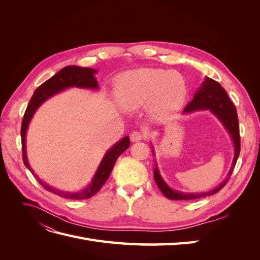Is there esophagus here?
<instances>
[{
  "label": "esophagus",
  "mask_w": 260,
  "mask_h": 260,
  "mask_svg": "<svg viewBox=\"0 0 260 260\" xmlns=\"http://www.w3.org/2000/svg\"><path fill=\"white\" fill-rule=\"evenodd\" d=\"M143 138H144V135L140 131H133L130 136L132 142H139V141H141Z\"/></svg>",
  "instance_id": "34e87169"
}]
</instances>
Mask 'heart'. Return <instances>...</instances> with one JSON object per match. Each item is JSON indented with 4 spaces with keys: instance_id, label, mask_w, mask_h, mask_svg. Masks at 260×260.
<instances>
[{
    "instance_id": "obj_1",
    "label": "heart",
    "mask_w": 260,
    "mask_h": 260,
    "mask_svg": "<svg viewBox=\"0 0 260 260\" xmlns=\"http://www.w3.org/2000/svg\"><path fill=\"white\" fill-rule=\"evenodd\" d=\"M186 93L182 76L165 69L131 70L121 75L117 84V95L124 108L136 109L151 101L152 109L158 114L176 111Z\"/></svg>"
}]
</instances>
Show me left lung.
I'll return each mask as SVG.
<instances>
[{"label":"left lung","instance_id":"8db88e82","mask_svg":"<svg viewBox=\"0 0 260 260\" xmlns=\"http://www.w3.org/2000/svg\"><path fill=\"white\" fill-rule=\"evenodd\" d=\"M206 109H209V111L223 123L224 128L229 131L230 136L232 138L233 144H234V158H233L231 169L223 182L218 187L214 188V190L206 193H183V192H178L170 188L166 184V182L162 180L158 171V168H157V165H155V169H154L155 182L157 186L159 187L161 193L169 200H175V201L198 200L202 198H206V196L214 195L221 190V188L226 184L228 180H229L230 176L232 175L235 164H237L238 157L240 155V147H241L240 127H239L237 108H235L234 104L232 103L229 96H228V94L221 86V84L218 83L215 80L210 79L208 77L201 85L200 90L194 94L193 100L185 106L183 113L188 114L196 111H206Z\"/></svg>","mask_w":260,"mask_h":260}]
</instances>
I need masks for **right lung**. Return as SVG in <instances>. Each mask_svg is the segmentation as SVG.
<instances>
[{
  "label": "right lung",
  "instance_id": "right-lung-1",
  "mask_svg": "<svg viewBox=\"0 0 260 260\" xmlns=\"http://www.w3.org/2000/svg\"><path fill=\"white\" fill-rule=\"evenodd\" d=\"M96 73V70L93 68H85L79 66H66L65 68H62L56 75H54L49 80H46L35 91L32 98L29 101L25 115H23L22 118L20 133L23 164H25V166L31 171V174L37 178L39 183H40L45 190L56 194L60 196V198L70 200H85L92 198L93 195H95L101 190V187L105 184L118 157L130 146L129 137H124L119 141V142H117L112 148H109L105 156L103 157V159H102L95 175H94L91 181V183L80 192H64L60 190H56V188L42 182L30 167L26 153V132L31 118L35 115L37 109L40 107L43 102L55 95L56 93L68 88H74V86H76V88L82 89H99V83L95 79V77H94V74Z\"/></svg>",
  "mask_w": 260,
  "mask_h": 260
}]
</instances>
